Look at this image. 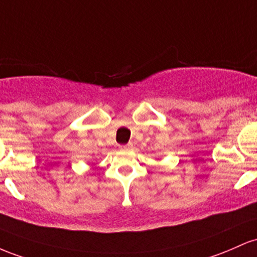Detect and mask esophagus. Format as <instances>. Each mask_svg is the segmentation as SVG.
<instances>
[{
  "label": "esophagus",
  "instance_id": "obj_1",
  "mask_svg": "<svg viewBox=\"0 0 257 257\" xmlns=\"http://www.w3.org/2000/svg\"><path fill=\"white\" fill-rule=\"evenodd\" d=\"M121 149H130V144H123V146H120Z\"/></svg>",
  "mask_w": 257,
  "mask_h": 257
}]
</instances>
